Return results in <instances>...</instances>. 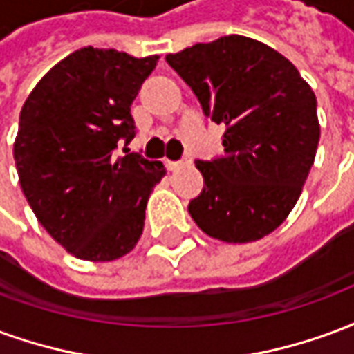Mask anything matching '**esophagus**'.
<instances>
[{
	"label": "esophagus",
	"mask_w": 354,
	"mask_h": 354,
	"mask_svg": "<svg viewBox=\"0 0 354 354\" xmlns=\"http://www.w3.org/2000/svg\"><path fill=\"white\" fill-rule=\"evenodd\" d=\"M185 165H189V159L187 157H182V159H178V161H165V167L169 170H178L185 167Z\"/></svg>",
	"instance_id": "obj_1"
}]
</instances>
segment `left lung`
I'll return each instance as SVG.
<instances>
[{"mask_svg": "<svg viewBox=\"0 0 354 354\" xmlns=\"http://www.w3.org/2000/svg\"><path fill=\"white\" fill-rule=\"evenodd\" d=\"M205 117L223 124V155L197 159L205 185L193 222L223 243H252L294 208L320 138L317 98L296 66L263 43L223 35L167 55Z\"/></svg>", "mask_w": 354, "mask_h": 354, "instance_id": "8db88e82", "label": "left lung"}]
</instances>
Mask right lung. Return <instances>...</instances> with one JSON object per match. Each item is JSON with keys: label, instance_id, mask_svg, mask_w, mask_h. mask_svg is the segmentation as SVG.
I'll return each instance as SVG.
<instances>
[{"label": "right lung", "instance_id": "obj_1", "mask_svg": "<svg viewBox=\"0 0 354 354\" xmlns=\"http://www.w3.org/2000/svg\"><path fill=\"white\" fill-rule=\"evenodd\" d=\"M159 57L83 47L45 73L22 106L15 162L35 218L75 258L109 261L138 243L161 161L127 147L131 104Z\"/></svg>", "mask_w": 354, "mask_h": 354}]
</instances>
